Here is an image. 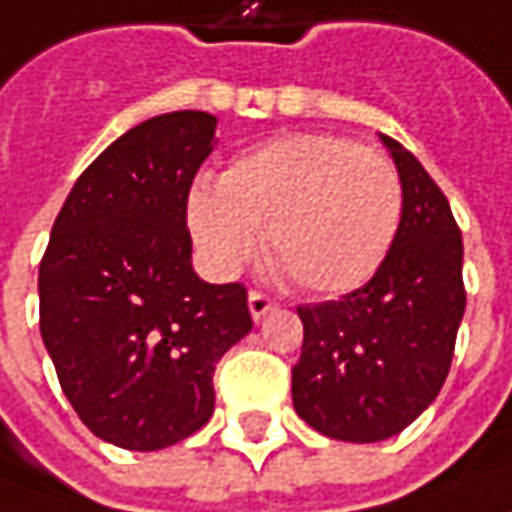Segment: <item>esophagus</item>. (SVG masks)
Instances as JSON below:
<instances>
[{
    "mask_svg": "<svg viewBox=\"0 0 512 512\" xmlns=\"http://www.w3.org/2000/svg\"><path fill=\"white\" fill-rule=\"evenodd\" d=\"M272 309L274 300H269V297L260 294V291H249V311H252V320H255V323H260Z\"/></svg>",
    "mask_w": 512,
    "mask_h": 512,
    "instance_id": "1",
    "label": "esophagus"
}]
</instances>
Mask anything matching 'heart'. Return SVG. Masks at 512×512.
<instances>
[{"label":"heart","instance_id":"heart-1","mask_svg":"<svg viewBox=\"0 0 512 512\" xmlns=\"http://www.w3.org/2000/svg\"><path fill=\"white\" fill-rule=\"evenodd\" d=\"M402 186L371 147L328 133H291L238 155L215 189L195 186L186 226L206 266L235 274L263 246L297 286L345 294L368 283L397 238Z\"/></svg>","mask_w":512,"mask_h":512}]
</instances>
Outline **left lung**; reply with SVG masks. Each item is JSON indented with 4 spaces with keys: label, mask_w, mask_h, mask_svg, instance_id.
Here are the masks:
<instances>
[{
    "label": "left lung",
    "mask_w": 512,
    "mask_h": 512,
    "mask_svg": "<svg viewBox=\"0 0 512 512\" xmlns=\"http://www.w3.org/2000/svg\"><path fill=\"white\" fill-rule=\"evenodd\" d=\"M402 186L397 238L362 289L300 306L303 351L291 368L297 416L340 442H382L431 405L465 314L462 232L425 167L388 135Z\"/></svg>",
    "instance_id": "obj_1"
}]
</instances>
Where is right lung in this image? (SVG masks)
<instances>
[{
  "label": "right lung",
  "mask_w": 512,
  "mask_h": 512,
  "mask_svg": "<svg viewBox=\"0 0 512 512\" xmlns=\"http://www.w3.org/2000/svg\"><path fill=\"white\" fill-rule=\"evenodd\" d=\"M215 127L178 110L113 141L70 189L39 266V328L64 397L115 448L201 431L215 365L252 331L246 289L192 269L186 198Z\"/></svg>",
  "instance_id": "add662e5"
}]
</instances>
